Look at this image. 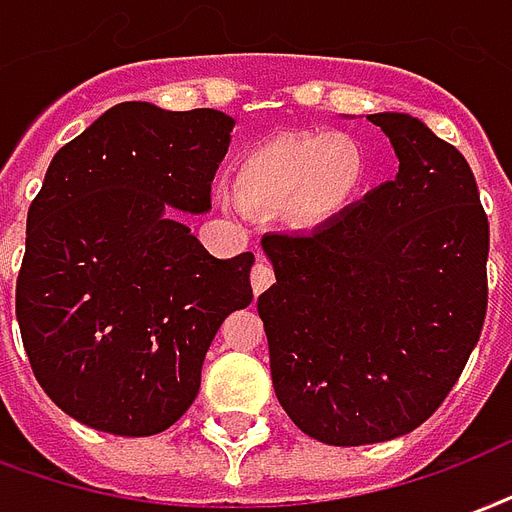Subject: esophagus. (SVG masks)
<instances>
[{"label": "esophagus", "mask_w": 512, "mask_h": 512, "mask_svg": "<svg viewBox=\"0 0 512 512\" xmlns=\"http://www.w3.org/2000/svg\"><path fill=\"white\" fill-rule=\"evenodd\" d=\"M271 285H274V271L266 263H255V268H252V290H255V295L266 293Z\"/></svg>", "instance_id": "esophagus-1"}]
</instances>
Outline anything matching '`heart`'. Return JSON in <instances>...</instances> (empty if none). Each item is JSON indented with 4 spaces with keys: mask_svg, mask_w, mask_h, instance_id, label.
I'll return each mask as SVG.
<instances>
[{
    "mask_svg": "<svg viewBox=\"0 0 512 512\" xmlns=\"http://www.w3.org/2000/svg\"><path fill=\"white\" fill-rule=\"evenodd\" d=\"M366 176L358 140L347 135H279L238 160L236 189H219L230 211L287 206L298 225H320L355 198Z\"/></svg>",
    "mask_w": 512,
    "mask_h": 512,
    "instance_id": "1",
    "label": "heart"
}]
</instances>
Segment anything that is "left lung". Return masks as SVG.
Wrapping results in <instances>:
<instances>
[{
	"label": "left lung",
	"instance_id": "1",
	"mask_svg": "<svg viewBox=\"0 0 512 512\" xmlns=\"http://www.w3.org/2000/svg\"><path fill=\"white\" fill-rule=\"evenodd\" d=\"M396 179L312 233H268L276 282L257 298L279 404L339 448L429 420L488 309V217L464 154L407 113H372Z\"/></svg>",
	"mask_w": 512,
	"mask_h": 512
}]
</instances>
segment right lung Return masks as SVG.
Listing matches in <instances>:
<instances>
[{"instance_id": "right-lung-1", "label": "right lung", "mask_w": 512, "mask_h": 512, "mask_svg": "<svg viewBox=\"0 0 512 512\" xmlns=\"http://www.w3.org/2000/svg\"><path fill=\"white\" fill-rule=\"evenodd\" d=\"M222 111L121 102L56 151L26 217L15 317L40 388L83 426L160 434L189 410L219 325L252 304V252L217 260L203 214Z\"/></svg>"}]
</instances>
